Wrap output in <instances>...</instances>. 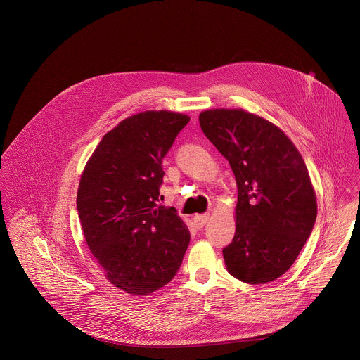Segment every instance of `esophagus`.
<instances>
[{"mask_svg":"<svg viewBox=\"0 0 360 360\" xmlns=\"http://www.w3.org/2000/svg\"><path fill=\"white\" fill-rule=\"evenodd\" d=\"M209 218H210L209 214H196V216L193 217V221H195V224H196L199 228H202L203 225L207 224Z\"/></svg>","mask_w":360,"mask_h":360,"instance_id":"esophagus-1","label":"esophagus"}]
</instances>
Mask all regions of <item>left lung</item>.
<instances>
[{"instance_id":"obj_1","label":"left lung","mask_w":360,"mask_h":360,"mask_svg":"<svg viewBox=\"0 0 360 360\" xmlns=\"http://www.w3.org/2000/svg\"><path fill=\"white\" fill-rule=\"evenodd\" d=\"M199 122L238 186L235 236L222 249L226 270L248 284L274 281L295 263L316 222L306 164L278 127L245 110H207Z\"/></svg>"}]
</instances>
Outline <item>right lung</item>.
<instances>
[{
    "label": "right lung",
    "instance_id": "1",
    "mask_svg": "<svg viewBox=\"0 0 360 360\" xmlns=\"http://www.w3.org/2000/svg\"><path fill=\"white\" fill-rule=\"evenodd\" d=\"M189 117L143 111L107 132L79 182L76 207L86 243L105 278L135 296L178 273L191 233L174 207L158 206L162 158Z\"/></svg>",
    "mask_w": 360,
    "mask_h": 360
}]
</instances>
